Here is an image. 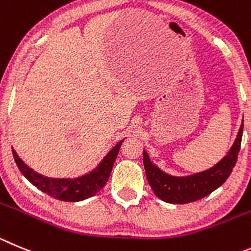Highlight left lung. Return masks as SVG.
<instances>
[{
  "label": "left lung",
  "mask_w": 251,
  "mask_h": 251,
  "mask_svg": "<svg viewBox=\"0 0 251 251\" xmlns=\"http://www.w3.org/2000/svg\"><path fill=\"white\" fill-rule=\"evenodd\" d=\"M243 124L239 128L238 136L226 157L215 166L201 173L187 177H173L166 175L150 161L149 154L144 150V166L146 177L154 194L167 203L184 204L202 200L221 187L228 179L236 163L238 153L240 151L243 136Z\"/></svg>",
  "instance_id": "left-lung-1"
}]
</instances>
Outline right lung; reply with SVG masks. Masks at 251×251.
I'll use <instances>...</instances> for the list:
<instances>
[{"instance_id":"obj_1","label":"right lung","mask_w":251,"mask_h":251,"mask_svg":"<svg viewBox=\"0 0 251 251\" xmlns=\"http://www.w3.org/2000/svg\"><path fill=\"white\" fill-rule=\"evenodd\" d=\"M123 141L119 142L105 156L104 160L99 163V166L95 170L91 171L88 175L83 176V177L74 179L43 177L39 173L34 172L27 165H25V162L18 157L15 150H12V153L16 163H17L18 170L33 186H36L37 188L41 189L48 196L55 198V200L64 201V202H79V201H84L89 197L97 194L106 184Z\"/></svg>"}]
</instances>
